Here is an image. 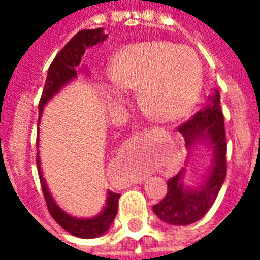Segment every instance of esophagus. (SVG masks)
<instances>
[{
  "label": "esophagus",
  "mask_w": 260,
  "mask_h": 260,
  "mask_svg": "<svg viewBox=\"0 0 260 260\" xmlns=\"http://www.w3.org/2000/svg\"><path fill=\"white\" fill-rule=\"evenodd\" d=\"M150 132H152V134H161V132H163V131H158V129H153V131H150Z\"/></svg>",
  "instance_id": "obj_1"
}]
</instances>
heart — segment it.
<instances>
[{"instance_id":"1","label":"heart","mask_w":260,"mask_h":260,"mask_svg":"<svg viewBox=\"0 0 260 260\" xmlns=\"http://www.w3.org/2000/svg\"><path fill=\"white\" fill-rule=\"evenodd\" d=\"M115 87L114 103L124 102V91L138 89L141 107L158 121L184 117L199 97L201 62L188 48L166 42H145L122 48L108 68Z\"/></svg>"}]
</instances>
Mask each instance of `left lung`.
I'll return each instance as SVG.
<instances>
[{
	"label": "left lung",
	"mask_w": 260,
	"mask_h": 260,
	"mask_svg": "<svg viewBox=\"0 0 260 260\" xmlns=\"http://www.w3.org/2000/svg\"><path fill=\"white\" fill-rule=\"evenodd\" d=\"M177 129L185 138L186 146H191L202 138H207L214 150V163L201 188L185 189L182 184V171H180L167 181L169 189L163 201L153 206L156 216L164 223L188 225L203 217L213 206L227 175V141L220 93L214 90L207 97L205 107Z\"/></svg>",
	"instance_id": "1"
}]
</instances>
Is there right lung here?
Listing matches in <instances>:
<instances>
[{
    "label": "right lung",
    "instance_id": "right-lung-1",
    "mask_svg": "<svg viewBox=\"0 0 260 260\" xmlns=\"http://www.w3.org/2000/svg\"><path fill=\"white\" fill-rule=\"evenodd\" d=\"M106 37L103 35V29H83L78 31L71 40L64 46V48L57 54V57L53 59V62L48 68L47 79L43 87L42 97L39 102V121L42 117L43 107L46 106V103L57 93V91L67 85L69 80L76 78V71L80 64L82 55L85 54V50L91 46H96L100 42H104ZM37 170H39V177H40V184H42V191L47 203V209L50 214L57 223L67 230L69 234L79 237V238H94L99 235L104 234L110 225L114 221V218L117 216L118 210V199L119 193L115 192H108V199L106 203V207L100 214H97L93 218H75L69 216L64 210H61L57 203L50 195V192L46 185V181L43 178L42 167H40V157L39 153L36 154Z\"/></svg>",
    "mask_w": 260,
    "mask_h": 260
}]
</instances>
